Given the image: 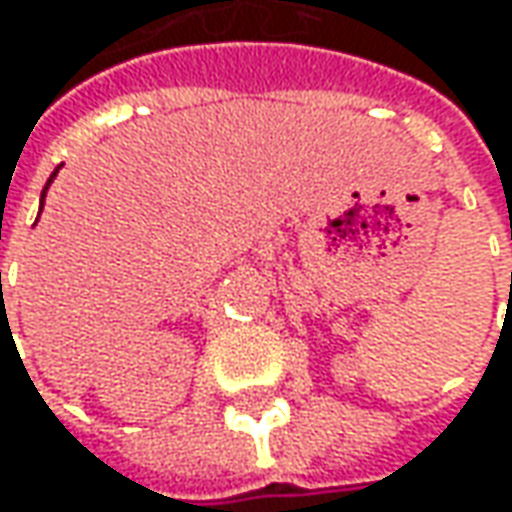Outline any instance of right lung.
<instances>
[{
	"instance_id": "add662e5",
	"label": "right lung",
	"mask_w": 512,
	"mask_h": 512,
	"mask_svg": "<svg viewBox=\"0 0 512 512\" xmlns=\"http://www.w3.org/2000/svg\"><path fill=\"white\" fill-rule=\"evenodd\" d=\"M59 168H62V165H59ZM59 168H56V170H53V173H50L48 185H45V190H42V199H39V205H45V196H48V187H50V182L56 179V173H59ZM39 213H42V207H39ZM0 279H2V276H0Z\"/></svg>"
}]
</instances>
